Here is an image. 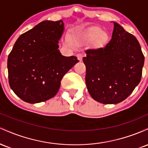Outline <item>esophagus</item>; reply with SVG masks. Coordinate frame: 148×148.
<instances>
[{
    "instance_id": "34e87169",
    "label": "esophagus",
    "mask_w": 148,
    "mask_h": 148,
    "mask_svg": "<svg viewBox=\"0 0 148 148\" xmlns=\"http://www.w3.org/2000/svg\"><path fill=\"white\" fill-rule=\"evenodd\" d=\"M83 56H83V54H81V53H78L77 55H76V57H77L78 60H79V61H82Z\"/></svg>"
}]
</instances>
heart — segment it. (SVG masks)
Masks as SVG:
<instances>
[{
	"label": "heart",
	"mask_w": 148,
	"mask_h": 148,
	"mask_svg": "<svg viewBox=\"0 0 148 148\" xmlns=\"http://www.w3.org/2000/svg\"><path fill=\"white\" fill-rule=\"evenodd\" d=\"M108 39V36L101 28H94L90 30L89 31L86 32L81 35H77L75 37V40L76 42L81 41H88V42H94L96 39V43L98 46L103 45ZM67 44L69 46H72L70 42H67Z\"/></svg>",
	"instance_id": "1"
}]
</instances>
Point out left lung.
<instances>
[{
  "label": "left lung",
  "instance_id": "1",
  "mask_svg": "<svg viewBox=\"0 0 148 148\" xmlns=\"http://www.w3.org/2000/svg\"><path fill=\"white\" fill-rule=\"evenodd\" d=\"M113 23L110 42L104 47L86 50L83 58L88 90L105 104L120 103L132 94L141 79L145 60L137 39Z\"/></svg>",
  "mask_w": 148,
  "mask_h": 148
}]
</instances>
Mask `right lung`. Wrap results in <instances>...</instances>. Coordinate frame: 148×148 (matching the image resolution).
<instances>
[{"label":"right lung","instance_id":"add662e5","mask_svg":"<svg viewBox=\"0 0 148 148\" xmlns=\"http://www.w3.org/2000/svg\"><path fill=\"white\" fill-rule=\"evenodd\" d=\"M63 30L62 20L42 21L22 34L10 53V86L25 102L53 97L64 74L79 62L76 56H63L58 49Z\"/></svg>","mask_w":148,"mask_h":148}]
</instances>
